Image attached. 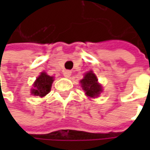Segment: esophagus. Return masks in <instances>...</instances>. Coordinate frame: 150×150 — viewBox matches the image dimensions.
<instances>
[{"mask_svg":"<svg viewBox=\"0 0 150 150\" xmlns=\"http://www.w3.org/2000/svg\"><path fill=\"white\" fill-rule=\"evenodd\" d=\"M71 74H72V72H71V71H64L63 72V76L65 77V78H68L70 76H71Z\"/></svg>","mask_w":150,"mask_h":150,"instance_id":"esophagus-1","label":"esophagus"}]
</instances>
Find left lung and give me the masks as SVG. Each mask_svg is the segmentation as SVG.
Segmentation results:
<instances>
[{"mask_svg": "<svg viewBox=\"0 0 150 150\" xmlns=\"http://www.w3.org/2000/svg\"><path fill=\"white\" fill-rule=\"evenodd\" d=\"M85 94L89 98H97L103 92L102 86L98 83V78L93 71L88 72L80 81Z\"/></svg>", "mask_w": 150, "mask_h": 150, "instance_id": "left-lung-1", "label": "left lung"}]
</instances>
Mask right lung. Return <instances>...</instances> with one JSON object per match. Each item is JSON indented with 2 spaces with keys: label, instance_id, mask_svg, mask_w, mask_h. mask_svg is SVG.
I'll list each match as a JSON object with an SVG mask.
<instances>
[{
  "label": "right lung",
  "instance_id": "right-lung-1",
  "mask_svg": "<svg viewBox=\"0 0 150 150\" xmlns=\"http://www.w3.org/2000/svg\"><path fill=\"white\" fill-rule=\"evenodd\" d=\"M53 81H54L53 77L47 75L46 72H42L33 84L34 88H32L31 91L32 94L43 98L44 96L47 95L51 91L52 84Z\"/></svg>",
  "mask_w": 150,
  "mask_h": 150
}]
</instances>
